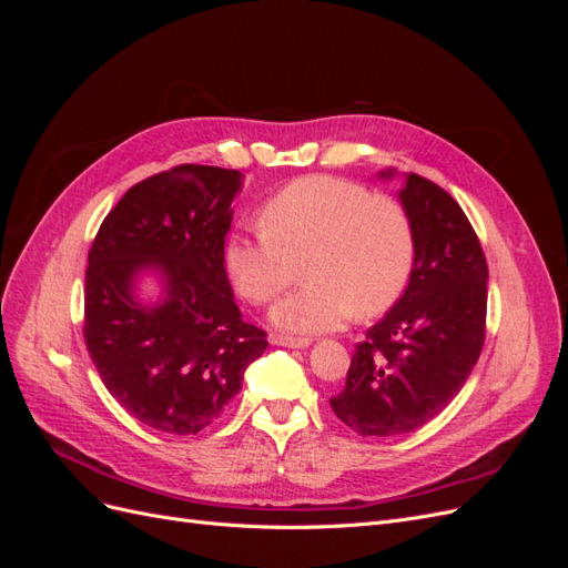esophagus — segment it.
<instances>
[{
  "mask_svg": "<svg viewBox=\"0 0 568 568\" xmlns=\"http://www.w3.org/2000/svg\"><path fill=\"white\" fill-rule=\"evenodd\" d=\"M270 343L272 346H284V348H307L311 346V338H294V336H270Z\"/></svg>",
  "mask_w": 568,
  "mask_h": 568,
  "instance_id": "34e87169",
  "label": "esophagus"
}]
</instances>
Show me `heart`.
I'll return each instance as SVG.
<instances>
[{
    "label": "heart",
    "mask_w": 568,
    "mask_h": 568,
    "mask_svg": "<svg viewBox=\"0 0 568 568\" xmlns=\"http://www.w3.org/2000/svg\"><path fill=\"white\" fill-rule=\"evenodd\" d=\"M263 232H234L225 267L239 294L270 303L294 280L307 282L272 307L282 332L322 334L353 313L374 317L407 286L415 236L398 201L341 178L313 175L280 189L261 213Z\"/></svg>",
    "instance_id": "obj_1"
}]
</instances>
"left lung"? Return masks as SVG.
Instances as JSON below:
<instances>
[{
    "label": "left lung",
    "mask_w": 568,
    "mask_h": 568,
    "mask_svg": "<svg viewBox=\"0 0 568 568\" xmlns=\"http://www.w3.org/2000/svg\"><path fill=\"white\" fill-rule=\"evenodd\" d=\"M398 199L415 236L409 284L357 343L346 386L329 400L359 436L409 434L440 415L486 341L488 265L471 222L445 189L415 173Z\"/></svg>",
    "instance_id": "left-lung-1"
}]
</instances>
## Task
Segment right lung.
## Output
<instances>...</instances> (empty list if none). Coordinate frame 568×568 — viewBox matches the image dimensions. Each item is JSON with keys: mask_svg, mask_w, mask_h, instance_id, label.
Segmentation results:
<instances>
[{"mask_svg": "<svg viewBox=\"0 0 568 568\" xmlns=\"http://www.w3.org/2000/svg\"><path fill=\"white\" fill-rule=\"evenodd\" d=\"M239 170L178 165L128 189L101 222L84 274V343L113 398L163 434L209 428L267 348L225 272ZM144 273L156 302L135 291Z\"/></svg>", "mask_w": 568, "mask_h": 568, "instance_id": "1", "label": "right lung"}]
</instances>
